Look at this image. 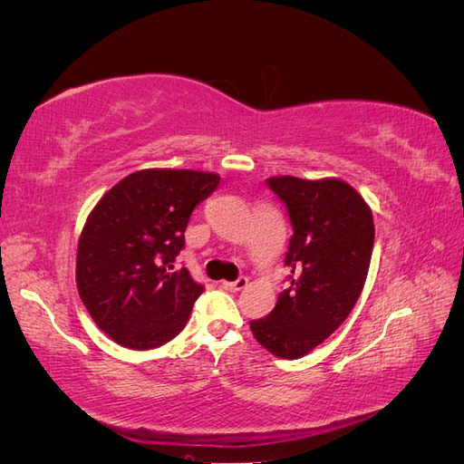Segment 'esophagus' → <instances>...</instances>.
I'll return each instance as SVG.
<instances>
[{
    "mask_svg": "<svg viewBox=\"0 0 464 464\" xmlns=\"http://www.w3.org/2000/svg\"><path fill=\"white\" fill-rule=\"evenodd\" d=\"M247 286V276H237L236 280H224L222 283V288L224 290H230V292H236V290H244Z\"/></svg>",
    "mask_w": 464,
    "mask_h": 464,
    "instance_id": "esophagus-1",
    "label": "esophagus"
}]
</instances>
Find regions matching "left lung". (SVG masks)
<instances>
[{"label":"left lung","mask_w":464,"mask_h":464,"mask_svg":"<svg viewBox=\"0 0 464 464\" xmlns=\"http://www.w3.org/2000/svg\"><path fill=\"white\" fill-rule=\"evenodd\" d=\"M266 186L286 205L294 230L285 256L288 286L273 312L249 325L269 353L296 360L329 339L358 302L373 249V217L341 179L283 176Z\"/></svg>","instance_id":"8db88e82"}]
</instances>
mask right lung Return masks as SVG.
<instances>
[{
  "label": "right lung",
  "mask_w": 464,
  "mask_h": 464,
  "mask_svg": "<svg viewBox=\"0 0 464 464\" xmlns=\"http://www.w3.org/2000/svg\"><path fill=\"white\" fill-rule=\"evenodd\" d=\"M220 178L195 170H139L96 203L79 237L77 288L111 341L150 350L186 327L205 286L176 257L193 208Z\"/></svg>",
  "instance_id": "right-lung-1"
}]
</instances>
